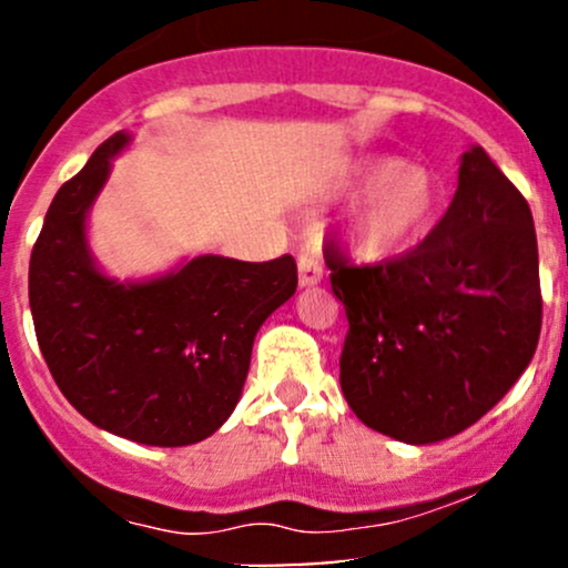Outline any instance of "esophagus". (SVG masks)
<instances>
[{
  "label": "esophagus",
  "mask_w": 568,
  "mask_h": 568,
  "mask_svg": "<svg viewBox=\"0 0 568 568\" xmlns=\"http://www.w3.org/2000/svg\"><path fill=\"white\" fill-rule=\"evenodd\" d=\"M323 280V262L317 251H306L298 256V285L302 288H312Z\"/></svg>",
  "instance_id": "obj_1"
}]
</instances>
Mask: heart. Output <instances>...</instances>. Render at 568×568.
<instances>
[{
	"mask_svg": "<svg viewBox=\"0 0 568 568\" xmlns=\"http://www.w3.org/2000/svg\"><path fill=\"white\" fill-rule=\"evenodd\" d=\"M344 189L366 192L349 216V243L368 262H387L419 245L438 224L446 202L438 173L400 158L357 162Z\"/></svg>",
	"mask_w": 568,
	"mask_h": 568,
	"instance_id": "obj_1",
	"label": "heart"
}]
</instances>
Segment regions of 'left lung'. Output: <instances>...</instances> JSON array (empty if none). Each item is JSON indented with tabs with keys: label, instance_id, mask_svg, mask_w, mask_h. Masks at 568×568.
<instances>
[{
	"label": "left lung",
	"instance_id": "1",
	"mask_svg": "<svg viewBox=\"0 0 568 568\" xmlns=\"http://www.w3.org/2000/svg\"><path fill=\"white\" fill-rule=\"evenodd\" d=\"M344 304L338 382L357 419L427 446L459 435L510 393L542 328L529 202L484 146L459 158L440 224L395 262L349 266L328 247Z\"/></svg>",
	"mask_w": 568,
	"mask_h": 568
}]
</instances>
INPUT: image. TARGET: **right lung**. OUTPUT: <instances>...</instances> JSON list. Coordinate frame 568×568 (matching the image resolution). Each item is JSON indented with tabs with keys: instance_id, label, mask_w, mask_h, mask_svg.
<instances>
[{
	"instance_id": "right-lung-1",
	"label": "right lung",
	"mask_w": 568,
	"mask_h": 568,
	"mask_svg": "<svg viewBox=\"0 0 568 568\" xmlns=\"http://www.w3.org/2000/svg\"><path fill=\"white\" fill-rule=\"evenodd\" d=\"M130 143L133 133H114L58 189L31 251V317L50 374L84 419L143 446H192L232 416L253 338L296 293V262L205 253L154 277L109 275L88 219Z\"/></svg>"
}]
</instances>
